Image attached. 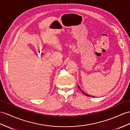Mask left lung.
I'll list each match as a JSON object with an SVG mask.
<instances>
[{
  "mask_svg": "<svg viewBox=\"0 0 130 130\" xmlns=\"http://www.w3.org/2000/svg\"><path fill=\"white\" fill-rule=\"evenodd\" d=\"M78 88H79V89L80 90H81V91H82V93H83L84 95H87V96H91V95H88V94H86V93H85V92H84V91H83V90H82V89H81V88H80V87L79 86V85H78Z\"/></svg>",
  "mask_w": 130,
  "mask_h": 130,
  "instance_id": "left-lung-1",
  "label": "left lung"
}]
</instances>
